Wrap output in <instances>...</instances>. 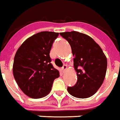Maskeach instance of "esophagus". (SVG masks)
Wrapping results in <instances>:
<instances>
[{
  "label": "esophagus",
  "instance_id": "34e87169",
  "mask_svg": "<svg viewBox=\"0 0 120 120\" xmlns=\"http://www.w3.org/2000/svg\"><path fill=\"white\" fill-rule=\"evenodd\" d=\"M66 69H67V66L64 64L63 66H62V71H65Z\"/></svg>",
  "mask_w": 120,
  "mask_h": 120
}]
</instances>
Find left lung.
Returning a JSON list of instances; mask_svg holds the SVG:
<instances>
[{
  "instance_id": "obj_1",
  "label": "left lung",
  "mask_w": 120,
  "mask_h": 120,
  "mask_svg": "<svg viewBox=\"0 0 120 120\" xmlns=\"http://www.w3.org/2000/svg\"><path fill=\"white\" fill-rule=\"evenodd\" d=\"M70 45L74 69L77 81L68 87V93L76 98H86L93 96L101 87L105 78L107 59L102 50L87 35L77 31L60 33Z\"/></svg>"
}]
</instances>
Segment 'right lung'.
<instances>
[{
    "label": "right lung",
    "instance_id": "right-lung-1",
    "mask_svg": "<svg viewBox=\"0 0 120 120\" xmlns=\"http://www.w3.org/2000/svg\"><path fill=\"white\" fill-rule=\"evenodd\" d=\"M58 33L42 31L29 37L18 49L14 56L13 74L23 93L32 98L49 93L54 80L60 76L50 63V51Z\"/></svg>",
    "mask_w": 120,
    "mask_h": 120
}]
</instances>
